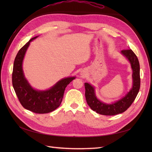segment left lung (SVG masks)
Returning a JSON list of instances; mask_svg holds the SVG:
<instances>
[{
  "label": "left lung",
  "mask_w": 152,
  "mask_h": 152,
  "mask_svg": "<svg viewBox=\"0 0 152 152\" xmlns=\"http://www.w3.org/2000/svg\"><path fill=\"white\" fill-rule=\"evenodd\" d=\"M121 54L130 62L132 70V88L125 96L114 103H105L96 97L94 87L87 82L84 84L87 104L93 111L103 115H115L125 112L134 101L140 88V68L136 55L130 49L122 50Z\"/></svg>",
  "instance_id": "obj_1"
}]
</instances>
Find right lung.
<instances>
[{"mask_svg": "<svg viewBox=\"0 0 152 152\" xmlns=\"http://www.w3.org/2000/svg\"><path fill=\"white\" fill-rule=\"evenodd\" d=\"M37 37L38 36L31 39L16 55L12 74V86L20 103L25 109L36 113H48L59 107L66 87L75 77L61 79L50 89L45 91L35 89L30 86L23 70V61L30 42Z\"/></svg>", "mask_w": 152, "mask_h": 152, "instance_id": "add662e5", "label": "right lung"}]
</instances>
